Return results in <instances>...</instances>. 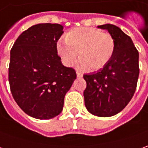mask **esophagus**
Segmentation results:
<instances>
[{
  "instance_id": "1",
  "label": "esophagus",
  "mask_w": 148,
  "mask_h": 148,
  "mask_svg": "<svg viewBox=\"0 0 148 148\" xmlns=\"http://www.w3.org/2000/svg\"><path fill=\"white\" fill-rule=\"evenodd\" d=\"M83 76V74H81V73H79V72H77V77L78 78H81Z\"/></svg>"
}]
</instances>
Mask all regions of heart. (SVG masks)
Returning a JSON list of instances; mask_svg holds the SVG:
<instances>
[{
    "label": "heart",
    "mask_w": 148,
    "mask_h": 148,
    "mask_svg": "<svg viewBox=\"0 0 148 148\" xmlns=\"http://www.w3.org/2000/svg\"><path fill=\"white\" fill-rule=\"evenodd\" d=\"M66 43L57 44V53L67 66H72L79 54L81 60L78 68L86 69L90 67L98 70L104 67L111 60L115 43L108 33L95 28L79 27L70 30L64 36Z\"/></svg>",
    "instance_id": "obj_1"
}]
</instances>
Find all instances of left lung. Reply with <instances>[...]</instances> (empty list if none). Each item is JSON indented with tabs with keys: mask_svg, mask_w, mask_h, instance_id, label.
Returning <instances> with one entry per match:
<instances>
[{
	"mask_svg": "<svg viewBox=\"0 0 148 148\" xmlns=\"http://www.w3.org/2000/svg\"><path fill=\"white\" fill-rule=\"evenodd\" d=\"M98 27L109 32L115 48L104 67L84 75L87 83L84 97L88 112L107 118L121 112L132 99L139 75V54L132 39L119 27L112 24Z\"/></svg>",
	"mask_w": 148,
	"mask_h": 148,
	"instance_id": "left-lung-1",
	"label": "left lung"
}]
</instances>
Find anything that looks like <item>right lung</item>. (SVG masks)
Masks as SVG:
<instances>
[{
  "instance_id": "right-lung-1",
  "label": "right lung",
  "mask_w": 148,
  "mask_h": 148,
  "mask_svg": "<svg viewBox=\"0 0 148 148\" xmlns=\"http://www.w3.org/2000/svg\"><path fill=\"white\" fill-rule=\"evenodd\" d=\"M63 28L60 24L35 25L21 33L10 50L12 96L18 106L35 119L58 116L76 79L75 70L64 66L57 53Z\"/></svg>"
}]
</instances>
